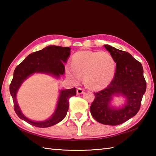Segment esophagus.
I'll use <instances>...</instances> for the list:
<instances>
[{"label": "esophagus", "mask_w": 156, "mask_h": 156, "mask_svg": "<svg viewBox=\"0 0 156 156\" xmlns=\"http://www.w3.org/2000/svg\"><path fill=\"white\" fill-rule=\"evenodd\" d=\"M84 92V89H82L80 87H78L77 89V94L78 95H80V94H82Z\"/></svg>", "instance_id": "obj_1"}]
</instances>
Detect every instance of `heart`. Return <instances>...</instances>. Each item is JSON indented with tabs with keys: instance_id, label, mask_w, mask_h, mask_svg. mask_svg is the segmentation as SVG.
<instances>
[{
	"instance_id": "1",
	"label": "heart",
	"mask_w": 156,
	"mask_h": 156,
	"mask_svg": "<svg viewBox=\"0 0 156 156\" xmlns=\"http://www.w3.org/2000/svg\"><path fill=\"white\" fill-rule=\"evenodd\" d=\"M116 63L112 55L106 51H80L73 55L71 65L65 69L67 77L77 83L80 76L89 88L94 90L104 89L114 77Z\"/></svg>"
}]
</instances>
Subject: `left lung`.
I'll return each instance as SVG.
<instances>
[{"instance_id":"1","label":"left lung","mask_w":156,"mask_h":156,"mask_svg":"<svg viewBox=\"0 0 156 156\" xmlns=\"http://www.w3.org/2000/svg\"><path fill=\"white\" fill-rule=\"evenodd\" d=\"M105 47L115 59V73L106 88L94 93L90 112L98 122L114 126L126 122L138 112L147 84L140 62L128 52L108 44ZM118 94L126 98V103L122 108L115 109L110 106V102L112 96Z\"/></svg>"}]
</instances>
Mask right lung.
Returning a JSON list of instances; mask_svg holds the SVG:
<instances>
[{
	"mask_svg": "<svg viewBox=\"0 0 156 156\" xmlns=\"http://www.w3.org/2000/svg\"><path fill=\"white\" fill-rule=\"evenodd\" d=\"M70 47L51 45L29 55L16 67L14 77L9 86V91L14 102V111L20 119L37 127L45 128L53 126L64 119L69 109V100L76 95V89L60 90L56 109L49 119L32 121L23 114L17 103L16 94L22 83L35 73H48L58 78L65 72V63L70 55Z\"/></svg>",
	"mask_w": 156,
	"mask_h": 156,
	"instance_id": "add662e5",
	"label": "right lung"
}]
</instances>
